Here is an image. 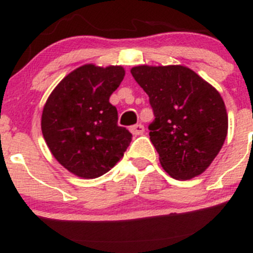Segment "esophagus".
<instances>
[{
  "mask_svg": "<svg viewBox=\"0 0 253 253\" xmlns=\"http://www.w3.org/2000/svg\"><path fill=\"white\" fill-rule=\"evenodd\" d=\"M130 131L132 135H142L145 132V126L142 124H136V126L130 127Z\"/></svg>",
  "mask_w": 253,
  "mask_h": 253,
  "instance_id": "1",
  "label": "esophagus"
}]
</instances>
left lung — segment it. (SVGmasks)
Instances as JSON below:
<instances>
[{
  "mask_svg": "<svg viewBox=\"0 0 253 253\" xmlns=\"http://www.w3.org/2000/svg\"><path fill=\"white\" fill-rule=\"evenodd\" d=\"M130 72L150 97L156 117L150 139L162 168L178 180L204 173L228 134V113L217 88L180 64H142Z\"/></svg>",
  "mask_w": 253,
  "mask_h": 253,
  "instance_id": "left-lung-1",
  "label": "left lung"
}]
</instances>
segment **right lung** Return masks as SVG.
Instances as JSON below:
<instances>
[{
	"label": "right lung",
	"instance_id": "right-lung-1",
	"mask_svg": "<svg viewBox=\"0 0 253 253\" xmlns=\"http://www.w3.org/2000/svg\"><path fill=\"white\" fill-rule=\"evenodd\" d=\"M124 75L122 66L84 64L58 83L43 106V139L57 162L79 178L107 173L131 141V134L117 124L118 112L109 103Z\"/></svg>",
	"mask_w": 253,
	"mask_h": 253
}]
</instances>
